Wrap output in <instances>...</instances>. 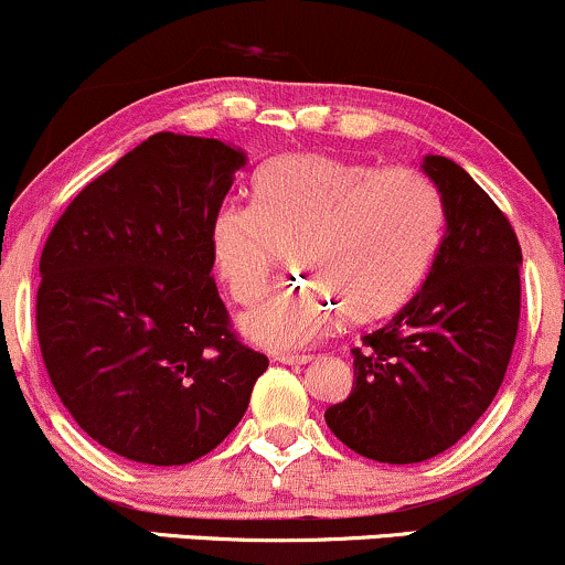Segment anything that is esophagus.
<instances>
[{
  "instance_id": "obj_1",
  "label": "esophagus",
  "mask_w": 565,
  "mask_h": 565,
  "mask_svg": "<svg viewBox=\"0 0 565 565\" xmlns=\"http://www.w3.org/2000/svg\"><path fill=\"white\" fill-rule=\"evenodd\" d=\"M313 356L308 353H276L278 364H292V367H300V364H308Z\"/></svg>"
}]
</instances>
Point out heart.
Returning a JSON list of instances; mask_svg holds the SVG:
<instances>
[{
  "label": "heart",
  "mask_w": 565,
  "mask_h": 565,
  "mask_svg": "<svg viewBox=\"0 0 565 565\" xmlns=\"http://www.w3.org/2000/svg\"><path fill=\"white\" fill-rule=\"evenodd\" d=\"M254 206L214 214V268L238 306L268 289L278 252L308 278L238 321L241 334L270 351H292L345 316L370 327L411 302L439 244V203L420 173L375 171L356 160L302 152L265 166Z\"/></svg>",
  "instance_id": "b5f03b06"
}]
</instances>
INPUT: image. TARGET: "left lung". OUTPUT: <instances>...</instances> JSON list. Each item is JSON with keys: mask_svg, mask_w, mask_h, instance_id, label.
<instances>
[{"mask_svg": "<svg viewBox=\"0 0 565 565\" xmlns=\"http://www.w3.org/2000/svg\"><path fill=\"white\" fill-rule=\"evenodd\" d=\"M420 171L445 216L429 276L402 311L353 349L349 399L324 413L353 454L418 463L456 445L504 381L520 319L518 235L461 166L426 154Z\"/></svg>", "mask_w": 565, "mask_h": 565, "instance_id": "8db88e82", "label": "left lung"}]
</instances>
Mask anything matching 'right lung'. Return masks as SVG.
<instances>
[{"label":"right lung","mask_w":565,"mask_h":565,"mask_svg":"<svg viewBox=\"0 0 565 565\" xmlns=\"http://www.w3.org/2000/svg\"><path fill=\"white\" fill-rule=\"evenodd\" d=\"M241 147L160 131L70 203L40 259L36 334L55 394L111 454L182 467L249 407L268 356L231 332L209 244Z\"/></svg>","instance_id":"1"}]
</instances>
